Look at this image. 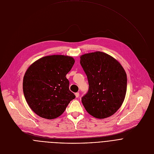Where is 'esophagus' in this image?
<instances>
[{"label": "esophagus", "mask_w": 154, "mask_h": 154, "mask_svg": "<svg viewBox=\"0 0 154 154\" xmlns=\"http://www.w3.org/2000/svg\"><path fill=\"white\" fill-rule=\"evenodd\" d=\"M79 94L78 92H77V93H75V96H76V98L79 97Z\"/></svg>", "instance_id": "34e87169"}]
</instances>
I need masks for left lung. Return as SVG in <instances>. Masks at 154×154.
I'll return each mask as SVG.
<instances>
[{"mask_svg": "<svg viewBox=\"0 0 154 154\" xmlns=\"http://www.w3.org/2000/svg\"><path fill=\"white\" fill-rule=\"evenodd\" d=\"M80 63L89 86L88 92L82 97L83 106L95 118L111 116L125 97L127 78L124 68L113 57L100 51L81 56Z\"/></svg>", "mask_w": 154, "mask_h": 154, "instance_id": "obj_1", "label": "left lung"}]
</instances>
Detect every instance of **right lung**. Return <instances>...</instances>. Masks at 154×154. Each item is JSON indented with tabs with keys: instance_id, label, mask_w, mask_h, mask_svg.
Returning a JSON list of instances; mask_svg holds the SVG:
<instances>
[{
	"instance_id": "obj_1",
	"label": "right lung",
	"mask_w": 154,
	"mask_h": 154,
	"mask_svg": "<svg viewBox=\"0 0 154 154\" xmlns=\"http://www.w3.org/2000/svg\"><path fill=\"white\" fill-rule=\"evenodd\" d=\"M75 62L70 56H48L27 68L23 78V92L28 105L36 114L47 119H56L75 98L66 78Z\"/></svg>"
}]
</instances>
